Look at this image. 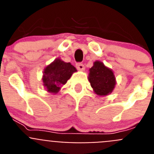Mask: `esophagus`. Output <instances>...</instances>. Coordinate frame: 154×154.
Here are the masks:
<instances>
[{
    "instance_id": "esophagus-1",
    "label": "esophagus",
    "mask_w": 154,
    "mask_h": 154,
    "mask_svg": "<svg viewBox=\"0 0 154 154\" xmlns=\"http://www.w3.org/2000/svg\"><path fill=\"white\" fill-rule=\"evenodd\" d=\"M76 68L79 71H84L85 70V65L82 63H77L76 64Z\"/></svg>"
}]
</instances>
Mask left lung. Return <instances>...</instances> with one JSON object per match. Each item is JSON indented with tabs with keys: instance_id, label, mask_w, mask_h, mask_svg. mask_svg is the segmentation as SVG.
Returning a JSON list of instances; mask_svg holds the SVG:
<instances>
[{
	"instance_id": "left-lung-1",
	"label": "left lung",
	"mask_w": 154,
	"mask_h": 154,
	"mask_svg": "<svg viewBox=\"0 0 154 154\" xmlns=\"http://www.w3.org/2000/svg\"><path fill=\"white\" fill-rule=\"evenodd\" d=\"M88 79L94 92L99 96H106L115 88L116 78L113 72L99 61L94 62L93 66L89 69Z\"/></svg>"
}]
</instances>
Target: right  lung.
I'll return each mask as SVG.
<instances>
[{"mask_svg":"<svg viewBox=\"0 0 154 154\" xmlns=\"http://www.w3.org/2000/svg\"><path fill=\"white\" fill-rule=\"evenodd\" d=\"M75 72L77 70L70 62H65L60 58H56L45 69L42 78L44 86L48 92L57 93Z\"/></svg>","mask_w":154,"mask_h":154,"instance_id":"right-lung-1","label":"right lung"}]
</instances>
